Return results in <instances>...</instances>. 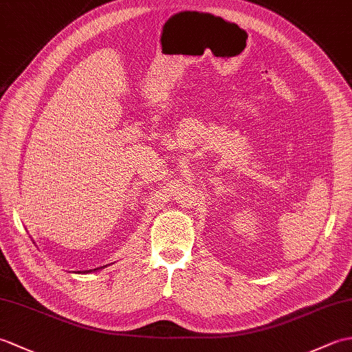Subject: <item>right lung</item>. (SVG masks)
I'll list each match as a JSON object with an SVG mask.
<instances>
[{"instance_id":"right-lung-1","label":"right lung","mask_w":352,"mask_h":352,"mask_svg":"<svg viewBox=\"0 0 352 352\" xmlns=\"http://www.w3.org/2000/svg\"><path fill=\"white\" fill-rule=\"evenodd\" d=\"M94 271H96V269H94ZM89 272H91V271H89Z\"/></svg>"}]
</instances>
